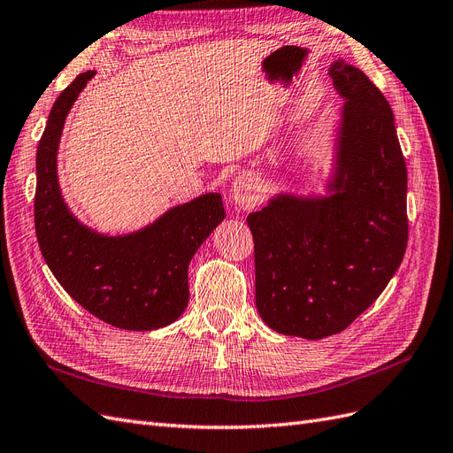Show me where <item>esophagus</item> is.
I'll use <instances>...</instances> for the list:
<instances>
[{
    "instance_id": "1",
    "label": "esophagus",
    "mask_w": 453,
    "mask_h": 453,
    "mask_svg": "<svg viewBox=\"0 0 453 453\" xmlns=\"http://www.w3.org/2000/svg\"><path fill=\"white\" fill-rule=\"evenodd\" d=\"M261 196V188L259 182L251 175V173H242L234 179L230 187V200L234 203L236 210L240 211H250L253 207L259 203Z\"/></svg>"
}]
</instances>
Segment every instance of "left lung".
Wrapping results in <instances>:
<instances>
[{
  "label": "left lung",
  "mask_w": 453,
  "mask_h": 453,
  "mask_svg": "<svg viewBox=\"0 0 453 453\" xmlns=\"http://www.w3.org/2000/svg\"><path fill=\"white\" fill-rule=\"evenodd\" d=\"M343 99L318 194L276 192L248 215L255 303L274 332H343L381 296L408 243V173L390 104L362 70L329 65Z\"/></svg>",
  "instance_id": "left-lung-1"
}]
</instances>
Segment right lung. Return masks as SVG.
Listing matches in <instances>:
<instances>
[{"instance_id": "right-lung-1", "label": "right lung", "mask_w": 453, "mask_h": 453, "mask_svg": "<svg viewBox=\"0 0 453 453\" xmlns=\"http://www.w3.org/2000/svg\"><path fill=\"white\" fill-rule=\"evenodd\" d=\"M95 74H80L49 112L35 154V236L57 282L85 311L119 329L150 332L185 312L188 265L223 223V196L202 194L126 234H104L81 223L60 190L58 144L72 106Z\"/></svg>"}]
</instances>
